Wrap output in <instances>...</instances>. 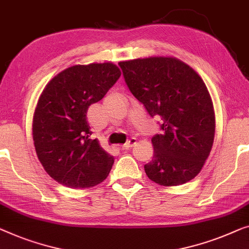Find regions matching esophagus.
Here are the masks:
<instances>
[{"label": "esophagus", "mask_w": 249, "mask_h": 249, "mask_svg": "<svg viewBox=\"0 0 249 249\" xmlns=\"http://www.w3.org/2000/svg\"><path fill=\"white\" fill-rule=\"evenodd\" d=\"M136 138H131V139H129L127 142L124 143V145H122L121 147H122V149H129V148H131L132 146H135L136 145Z\"/></svg>", "instance_id": "obj_1"}]
</instances>
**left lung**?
<instances>
[{
    "instance_id": "1",
    "label": "left lung",
    "mask_w": 249,
    "mask_h": 249,
    "mask_svg": "<svg viewBox=\"0 0 249 249\" xmlns=\"http://www.w3.org/2000/svg\"><path fill=\"white\" fill-rule=\"evenodd\" d=\"M133 96L150 117L163 119L154 136V156L145 172L151 181L176 186L193 179L213 145L215 117L202 78L175 57L155 56L119 63Z\"/></svg>"
}]
</instances>
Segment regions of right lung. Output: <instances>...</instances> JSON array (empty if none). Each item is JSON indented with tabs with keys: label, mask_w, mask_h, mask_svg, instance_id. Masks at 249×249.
Returning a JSON list of instances; mask_svg holds the SVG:
<instances>
[{
	"label": "right lung",
	"mask_w": 249,
	"mask_h": 249,
	"mask_svg": "<svg viewBox=\"0 0 249 249\" xmlns=\"http://www.w3.org/2000/svg\"><path fill=\"white\" fill-rule=\"evenodd\" d=\"M112 63L74 65L49 81L32 120L36 153L50 178L71 189L103 182L114 158L89 139V107L99 102L120 77Z\"/></svg>",
	"instance_id": "obj_1"
}]
</instances>
